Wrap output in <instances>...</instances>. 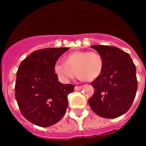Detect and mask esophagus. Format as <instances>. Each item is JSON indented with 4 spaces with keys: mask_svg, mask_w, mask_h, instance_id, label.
Returning <instances> with one entry per match:
<instances>
[{
    "mask_svg": "<svg viewBox=\"0 0 146 146\" xmlns=\"http://www.w3.org/2000/svg\"><path fill=\"white\" fill-rule=\"evenodd\" d=\"M82 87H83L82 86H76L74 89H75V90L77 91V90H81V89H82Z\"/></svg>",
    "mask_w": 146,
    "mask_h": 146,
    "instance_id": "1",
    "label": "esophagus"
}]
</instances>
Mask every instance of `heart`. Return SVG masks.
I'll return each mask as SVG.
<instances>
[{
    "label": "heart",
    "instance_id": "1",
    "mask_svg": "<svg viewBox=\"0 0 146 146\" xmlns=\"http://www.w3.org/2000/svg\"><path fill=\"white\" fill-rule=\"evenodd\" d=\"M66 62H56L53 70L59 79L67 82L76 75L80 80L87 82L95 80L102 73L103 60L102 56L94 51L77 50L66 56Z\"/></svg>",
    "mask_w": 146,
    "mask_h": 146
}]
</instances>
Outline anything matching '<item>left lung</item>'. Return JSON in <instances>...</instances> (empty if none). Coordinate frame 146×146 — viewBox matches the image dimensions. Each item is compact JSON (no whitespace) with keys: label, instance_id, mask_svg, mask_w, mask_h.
Segmentation results:
<instances>
[{"label":"left lung","instance_id":"obj_1","mask_svg":"<svg viewBox=\"0 0 146 146\" xmlns=\"http://www.w3.org/2000/svg\"><path fill=\"white\" fill-rule=\"evenodd\" d=\"M102 56L103 69L91 83L94 94L89 99L93 112L101 117L114 119L129 110L137 91L135 66L129 53L118 47L93 45Z\"/></svg>","mask_w":146,"mask_h":146}]
</instances>
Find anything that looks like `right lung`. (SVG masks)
Wrapping results in <instances>:
<instances>
[{"label": "right lung", "instance_id": "obj_1", "mask_svg": "<svg viewBox=\"0 0 146 146\" xmlns=\"http://www.w3.org/2000/svg\"><path fill=\"white\" fill-rule=\"evenodd\" d=\"M67 47L45 48L33 52L17 72L15 98L21 114L34 125L47 127L63 117L67 96L75 86L58 81L53 66Z\"/></svg>", "mask_w": 146, "mask_h": 146}]
</instances>
